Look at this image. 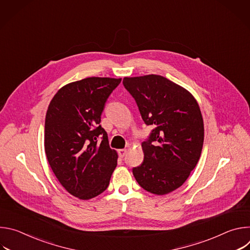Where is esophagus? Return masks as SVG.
<instances>
[{"instance_id": "obj_1", "label": "esophagus", "mask_w": 250, "mask_h": 250, "mask_svg": "<svg viewBox=\"0 0 250 250\" xmlns=\"http://www.w3.org/2000/svg\"><path fill=\"white\" fill-rule=\"evenodd\" d=\"M126 152H127V149H125V148H122V149L118 150V153H119L120 157H124L126 154Z\"/></svg>"}]
</instances>
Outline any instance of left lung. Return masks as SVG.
Masks as SVG:
<instances>
[{"label":"left lung","mask_w":250,"mask_h":250,"mask_svg":"<svg viewBox=\"0 0 250 250\" xmlns=\"http://www.w3.org/2000/svg\"><path fill=\"white\" fill-rule=\"evenodd\" d=\"M123 82L142 120L155 127L141 144L145 158L132 169L133 176L149 193H171L185 183L202 153L204 121L199 104L188 90L160 75L125 77Z\"/></svg>","instance_id":"8db88e82"}]
</instances>
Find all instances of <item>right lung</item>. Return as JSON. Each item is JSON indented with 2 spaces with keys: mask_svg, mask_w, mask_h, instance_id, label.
<instances>
[{
  "mask_svg": "<svg viewBox=\"0 0 250 250\" xmlns=\"http://www.w3.org/2000/svg\"><path fill=\"white\" fill-rule=\"evenodd\" d=\"M122 78L88 77L61 87L45 117L44 149L48 163L65 190L90 200L110 184L118 153L100 125L106 99ZM101 141L97 142V138Z\"/></svg>",
  "mask_w": 250,
  "mask_h": 250,
  "instance_id": "right-lung-1",
  "label": "right lung"
}]
</instances>
